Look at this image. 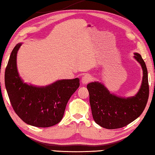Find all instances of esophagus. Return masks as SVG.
Instances as JSON below:
<instances>
[{"label": "esophagus", "mask_w": 155, "mask_h": 155, "mask_svg": "<svg viewBox=\"0 0 155 155\" xmlns=\"http://www.w3.org/2000/svg\"><path fill=\"white\" fill-rule=\"evenodd\" d=\"M92 79V78L91 75L89 74H85L84 77L81 78V83L83 84H87V83H89L90 81H91Z\"/></svg>", "instance_id": "1"}]
</instances>
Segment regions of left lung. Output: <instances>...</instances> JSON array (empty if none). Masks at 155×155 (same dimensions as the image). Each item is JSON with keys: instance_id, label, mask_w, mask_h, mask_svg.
I'll list each match as a JSON object with an SVG mask.
<instances>
[{"instance_id": "obj_1", "label": "left lung", "mask_w": 155, "mask_h": 155, "mask_svg": "<svg viewBox=\"0 0 155 155\" xmlns=\"http://www.w3.org/2000/svg\"><path fill=\"white\" fill-rule=\"evenodd\" d=\"M136 61L143 70L140 87L134 96L123 97L110 92L98 81L87 85L92 117L101 127L108 129L122 128L138 118L143 111L149 97L148 78L146 65L141 55L134 53Z\"/></svg>"}]
</instances>
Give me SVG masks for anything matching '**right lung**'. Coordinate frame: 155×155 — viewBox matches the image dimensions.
Listing matches in <instances>:
<instances>
[{"mask_svg": "<svg viewBox=\"0 0 155 155\" xmlns=\"http://www.w3.org/2000/svg\"><path fill=\"white\" fill-rule=\"evenodd\" d=\"M22 43L14 48L5 72V84L13 109L26 124L48 127L63 118L67 104L79 87V78L58 80L46 86L26 84L18 72L17 52Z\"/></svg>", "mask_w": 155, "mask_h": 155, "instance_id": "1", "label": "right lung"}]
</instances>
